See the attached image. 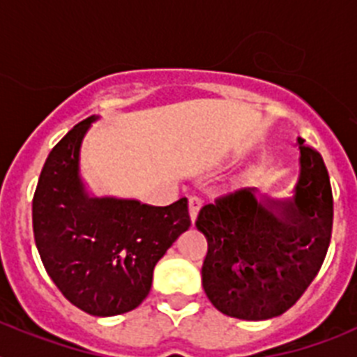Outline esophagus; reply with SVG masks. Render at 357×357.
<instances>
[{
	"label": "esophagus",
	"mask_w": 357,
	"mask_h": 357,
	"mask_svg": "<svg viewBox=\"0 0 357 357\" xmlns=\"http://www.w3.org/2000/svg\"><path fill=\"white\" fill-rule=\"evenodd\" d=\"M202 207V198L200 197H191L189 198V213H191V220H197L198 211Z\"/></svg>",
	"instance_id": "34e87169"
}]
</instances>
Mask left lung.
Listing matches in <instances>:
<instances>
[{
	"label": "left lung",
	"instance_id": "left-lung-1",
	"mask_svg": "<svg viewBox=\"0 0 357 357\" xmlns=\"http://www.w3.org/2000/svg\"><path fill=\"white\" fill-rule=\"evenodd\" d=\"M301 176L288 202H257L254 189L218 197L200 209L207 239L202 284L211 304L239 320L286 313L304 295L327 255L333 191L324 159L298 139Z\"/></svg>",
	"mask_w": 357,
	"mask_h": 357
}]
</instances>
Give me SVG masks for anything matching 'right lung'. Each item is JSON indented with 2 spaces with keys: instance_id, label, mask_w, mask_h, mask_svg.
<instances>
[{
  "instance_id": "right-lung-1",
  "label": "right lung",
  "mask_w": 357,
  "mask_h": 357,
  "mask_svg": "<svg viewBox=\"0 0 357 357\" xmlns=\"http://www.w3.org/2000/svg\"><path fill=\"white\" fill-rule=\"evenodd\" d=\"M94 116L50 151L31 202L33 238L62 295L85 313H128L150 293L157 261L191 225L188 198L153 207L137 200L91 198L78 155Z\"/></svg>"
}]
</instances>
